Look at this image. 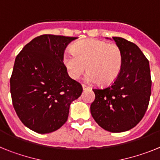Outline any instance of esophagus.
I'll return each instance as SVG.
<instances>
[{
	"instance_id": "1",
	"label": "esophagus",
	"mask_w": 160,
	"mask_h": 160,
	"mask_svg": "<svg viewBox=\"0 0 160 160\" xmlns=\"http://www.w3.org/2000/svg\"><path fill=\"white\" fill-rule=\"evenodd\" d=\"M82 89H83V90H89V89H90V87H87V86H86V85L82 84Z\"/></svg>"
}]
</instances>
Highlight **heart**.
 I'll return each mask as SVG.
<instances>
[{"instance_id": "b5f03b06", "label": "heart", "mask_w": 160, "mask_h": 160, "mask_svg": "<svg viewBox=\"0 0 160 160\" xmlns=\"http://www.w3.org/2000/svg\"><path fill=\"white\" fill-rule=\"evenodd\" d=\"M63 63L71 78L78 79L87 70L86 80L100 85L110 84L119 74L122 54L116 44L98 39H87L74 43L71 52L63 56Z\"/></svg>"}]
</instances>
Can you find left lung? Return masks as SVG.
I'll return each mask as SVG.
<instances>
[{
  "label": "left lung",
  "mask_w": 160,
  "mask_h": 160,
  "mask_svg": "<svg viewBox=\"0 0 160 160\" xmlns=\"http://www.w3.org/2000/svg\"><path fill=\"white\" fill-rule=\"evenodd\" d=\"M122 54V66L116 79L104 88L93 89L95 99L91 115L110 132L135 128L146 113L152 94L149 62L140 49L122 38L113 37Z\"/></svg>",
  "instance_id": "8db88e82"
}]
</instances>
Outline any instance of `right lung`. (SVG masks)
Wrapping results in <instances>:
<instances>
[{
	"label": "right lung",
	"instance_id": "add662e5",
	"mask_svg": "<svg viewBox=\"0 0 160 160\" xmlns=\"http://www.w3.org/2000/svg\"><path fill=\"white\" fill-rule=\"evenodd\" d=\"M77 38L44 34L18 54L10 78L12 105L22 123L39 134L53 132L67 121L70 103L82 85L68 75L63 56Z\"/></svg>",
	"mask_w": 160,
	"mask_h": 160
}]
</instances>
